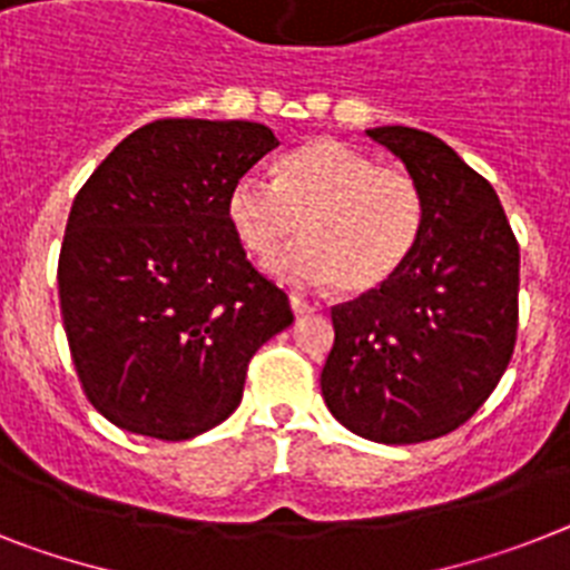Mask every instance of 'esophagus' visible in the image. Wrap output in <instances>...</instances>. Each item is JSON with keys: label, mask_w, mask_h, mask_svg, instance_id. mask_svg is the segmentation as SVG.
<instances>
[{"label": "esophagus", "mask_w": 570, "mask_h": 570, "mask_svg": "<svg viewBox=\"0 0 570 570\" xmlns=\"http://www.w3.org/2000/svg\"><path fill=\"white\" fill-rule=\"evenodd\" d=\"M289 304H293L295 315H309V313H318V309H322V304H318V301H309L298 293L289 295Z\"/></svg>", "instance_id": "34e87169"}]
</instances>
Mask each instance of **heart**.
<instances>
[{
    "instance_id": "heart-1",
    "label": "heart",
    "mask_w": 570,
    "mask_h": 570,
    "mask_svg": "<svg viewBox=\"0 0 570 570\" xmlns=\"http://www.w3.org/2000/svg\"><path fill=\"white\" fill-rule=\"evenodd\" d=\"M228 223L248 255L269 257L286 281L365 295L400 275L425 232V190L403 167H382L356 147L318 138L286 153L275 181L246 174L228 190Z\"/></svg>"
}]
</instances>
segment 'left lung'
Returning a JSON list of instances; mask_svg holds the SVG:
<instances>
[{"label": "left lung", "instance_id": "1", "mask_svg": "<svg viewBox=\"0 0 570 570\" xmlns=\"http://www.w3.org/2000/svg\"><path fill=\"white\" fill-rule=\"evenodd\" d=\"M425 190V232L400 275L330 309L322 394L376 443L455 432L504 376L519 330V243L499 194L438 136L376 127Z\"/></svg>", "mask_w": 570, "mask_h": 570}]
</instances>
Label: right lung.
Masks as SVG:
<instances>
[{"label":"right lung","instance_id":"1","mask_svg":"<svg viewBox=\"0 0 570 570\" xmlns=\"http://www.w3.org/2000/svg\"><path fill=\"white\" fill-rule=\"evenodd\" d=\"M277 145L266 124L159 118L75 196L60 315L86 400L118 429L208 432L240 405L252 356L293 324L226 212L234 181Z\"/></svg>","mask_w":570,"mask_h":570}]
</instances>
